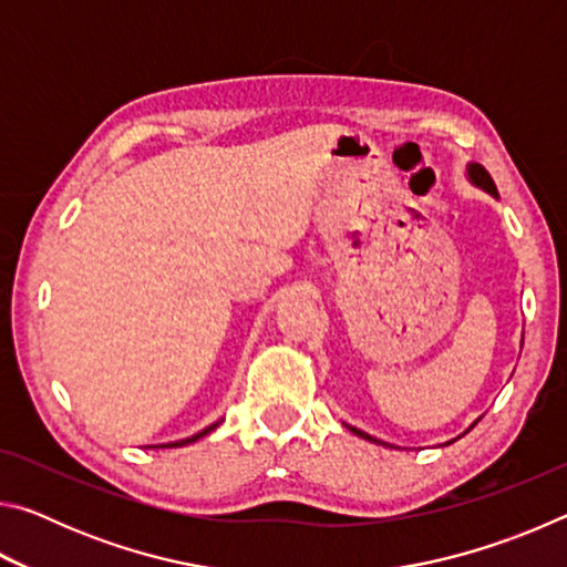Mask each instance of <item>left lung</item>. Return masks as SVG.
Instances as JSON below:
<instances>
[{
    "instance_id": "obj_1",
    "label": "left lung",
    "mask_w": 567,
    "mask_h": 567,
    "mask_svg": "<svg viewBox=\"0 0 567 567\" xmlns=\"http://www.w3.org/2000/svg\"><path fill=\"white\" fill-rule=\"evenodd\" d=\"M467 179L473 182L475 187L485 189L487 195H493V197L497 199V187H495V182H493V177H491V175H487V169H485L483 165H477V162H470V165H467ZM475 422H477V420H475ZM475 422H473V425H475ZM473 425H470V427H473ZM344 427H348L350 433H354V435L362 437V440H370V443H378V445L392 447L390 443H382V440L372 437V435H368V433H362V430H358V427H352V425H344ZM470 427H467V430H470ZM467 430H465V433H467ZM465 433H463V435H465ZM455 440H457V437H455ZM455 440H450V443H455ZM450 443H445V445H450Z\"/></svg>"
}]
</instances>
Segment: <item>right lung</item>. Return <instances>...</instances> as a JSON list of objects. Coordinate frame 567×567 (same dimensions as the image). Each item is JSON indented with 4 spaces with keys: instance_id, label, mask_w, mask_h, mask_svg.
<instances>
[{
    "instance_id": "obj_1",
    "label": "right lung",
    "mask_w": 567,
    "mask_h": 567,
    "mask_svg": "<svg viewBox=\"0 0 567 567\" xmlns=\"http://www.w3.org/2000/svg\"><path fill=\"white\" fill-rule=\"evenodd\" d=\"M223 422V420H219ZM219 422H213V425H207L205 430H199V433H195V435H189V437H185V440H177V443H167V445H157V447H182V445H189V443H197L199 437H205L207 433H213V430L219 425Z\"/></svg>"
}]
</instances>
